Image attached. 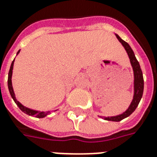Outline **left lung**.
<instances>
[{"label":"left lung","mask_w":157,"mask_h":157,"mask_svg":"<svg viewBox=\"0 0 157 157\" xmlns=\"http://www.w3.org/2000/svg\"><path fill=\"white\" fill-rule=\"evenodd\" d=\"M115 35L117 37V39H118V41L120 42L122 45L124 46V49L126 50L128 56L129 57V60H130L132 67V71H133V97H132V102L129 105V107L127 109L126 111H124V113L115 116L100 117V118H104L105 120H108V121L119 122L123 120L124 118L128 117L137 109V105H138L140 100L142 97V94H143L144 81H143V76H142V69L140 67V64L137 58H136V57H135L134 52L131 48V47L129 46V44L128 43L123 40L118 34L115 33Z\"/></svg>","instance_id":"8db88e82"}]
</instances>
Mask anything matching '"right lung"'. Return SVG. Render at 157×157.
<instances>
[{"label":"right lung","mask_w":157,"mask_h":157,"mask_svg":"<svg viewBox=\"0 0 157 157\" xmlns=\"http://www.w3.org/2000/svg\"><path fill=\"white\" fill-rule=\"evenodd\" d=\"M20 51L19 50L17 52V55L20 53ZM14 62H15V59L14 61L12 62L11 65H10V68L9 71V74H8V88H9V91L10 94L11 95L12 99L14 100V101L15 102V104L17 105V106L20 108V109L22 112H24L26 114H28V115L30 116H35L37 118H44V117H46L47 115H48L51 113L50 111H48V112H41V111H37V110H33V109H29V108L25 107V106H24L22 104H20L17 100H16V98H15V92H14V90H13V86H12V81H11V78H12V72H13V67H14ZM55 110V111H57Z\"/></svg>","instance_id":"add662e5"}]
</instances>
